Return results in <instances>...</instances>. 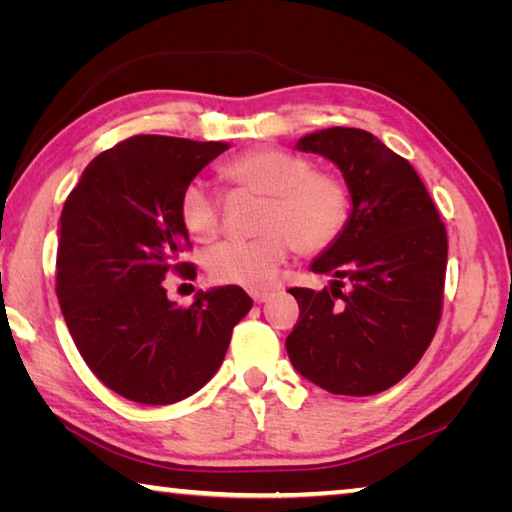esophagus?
I'll return each instance as SVG.
<instances>
[{"mask_svg":"<svg viewBox=\"0 0 512 512\" xmlns=\"http://www.w3.org/2000/svg\"><path fill=\"white\" fill-rule=\"evenodd\" d=\"M271 296H273V293H268V291H253V293H250V298H253L257 305H262V302L271 300Z\"/></svg>","mask_w":512,"mask_h":512,"instance_id":"obj_1","label":"esophagus"}]
</instances>
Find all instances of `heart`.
<instances>
[{
    "mask_svg": "<svg viewBox=\"0 0 512 512\" xmlns=\"http://www.w3.org/2000/svg\"><path fill=\"white\" fill-rule=\"evenodd\" d=\"M232 194L264 198L257 216V239L225 241L205 257L214 282L246 289H266L277 280L296 248L302 255L323 253L348 228L350 187L339 173L314 169L300 153L259 146L221 167ZM178 214L187 235L212 241L221 232L223 201L203 180H189L180 192Z\"/></svg>",
    "mask_w": 512,
    "mask_h": 512,
    "instance_id": "heart-1",
    "label": "heart"
}]
</instances>
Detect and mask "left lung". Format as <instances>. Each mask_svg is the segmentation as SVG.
Wrapping results in <instances>:
<instances>
[{
    "mask_svg": "<svg viewBox=\"0 0 512 512\" xmlns=\"http://www.w3.org/2000/svg\"><path fill=\"white\" fill-rule=\"evenodd\" d=\"M298 149L343 171L352 212L341 239L311 264L334 277L332 287L289 289L300 307L289 359L329 393L377 395L409 375L438 329L445 223L409 160L372 133L334 126L305 135Z\"/></svg>",
    "mask_w": 512,
    "mask_h": 512,
    "instance_id": "1",
    "label": "left lung"
}]
</instances>
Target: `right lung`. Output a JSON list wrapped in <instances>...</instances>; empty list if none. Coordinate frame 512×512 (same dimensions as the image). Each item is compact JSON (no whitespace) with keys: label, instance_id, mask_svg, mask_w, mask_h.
Returning a JSON list of instances; mask_svg holds the SVG:
<instances>
[{"label":"right lung","instance_id":"add662e5","mask_svg":"<svg viewBox=\"0 0 512 512\" xmlns=\"http://www.w3.org/2000/svg\"><path fill=\"white\" fill-rule=\"evenodd\" d=\"M225 142L135 135L97 155L60 214L56 296L83 361L110 391L140 404H173L203 388L253 300L228 284L176 307L167 273L189 237L178 214L183 187Z\"/></svg>","mask_w":512,"mask_h":512}]
</instances>
